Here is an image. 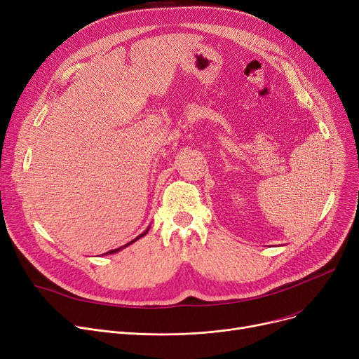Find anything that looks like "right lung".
<instances>
[{
  "label": "right lung",
  "instance_id": "1",
  "mask_svg": "<svg viewBox=\"0 0 359 359\" xmlns=\"http://www.w3.org/2000/svg\"><path fill=\"white\" fill-rule=\"evenodd\" d=\"M148 230H149V227H148V229H147V230H145V231H144V233H142V234H140V236H138V237H137V238H135V240H132V241H129V243H126V244H125V246H121V248H118V249H113V250H109V252H107V253H104V255H113V253H118V252H119V250H122V249H125V248H128V246H129V244H132V243H134V241H137V240H138V238H141V237H144V236H145V234H147V233H148Z\"/></svg>",
  "mask_w": 359,
  "mask_h": 359
}]
</instances>
